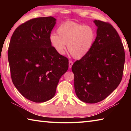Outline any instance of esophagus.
<instances>
[{
  "label": "esophagus",
  "instance_id": "esophagus-1",
  "mask_svg": "<svg viewBox=\"0 0 131 131\" xmlns=\"http://www.w3.org/2000/svg\"><path fill=\"white\" fill-rule=\"evenodd\" d=\"M73 64V62L72 61H69V68H72Z\"/></svg>",
  "mask_w": 131,
  "mask_h": 131
}]
</instances>
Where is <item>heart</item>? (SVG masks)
<instances>
[{
  "label": "heart",
  "mask_w": 131,
  "mask_h": 131,
  "mask_svg": "<svg viewBox=\"0 0 131 131\" xmlns=\"http://www.w3.org/2000/svg\"><path fill=\"white\" fill-rule=\"evenodd\" d=\"M57 34L52 33L50 41L56 51L63 54L68 50L73 57L80 59L85 56L94 44L95 31L90 25H84L73 21H68L59 26Z\"/></svg>",
  "instance_id": "b5f03b06"
}]
</instances>
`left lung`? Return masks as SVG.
Segmentation results:
<instances>
[{
  "mask_svg": "<svg viewBox=\"0 0 131 131\" xmlns=\"http://www.w3.org/2000/svg\"><path fill=\"white\" fill-rule=\"evenodd\" d=\"M96 37L89 52L73 63L74 90L88 103L103 101L116 89L123 78L125 51L119 35L110 24L94 21Z\"/></svg>",
  "mask_w": 131,
  "mask_h": 131,
  "instance_id": "1",
  "label": "left lung"
}]
</instances>
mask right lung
Instances as JSON below:
<instances>
[{"instance_id": "add662e5", "label": "right lung", "mask_w": 131, "mask_h": 131, "mask_svg": "<svg viewBox=\"0 0 131 131\" xmlns=\"http://www.w3.org/2000/svg\"><path fill=\"white\" fill-rule=\"evenodd\" d=\"M52 17L33 18L16 28L11 37L8 59L12 81L23 96L34 102L50 100L69 68L67 58L51 46L56 23Z\"/></svg>"}]
</instances>
